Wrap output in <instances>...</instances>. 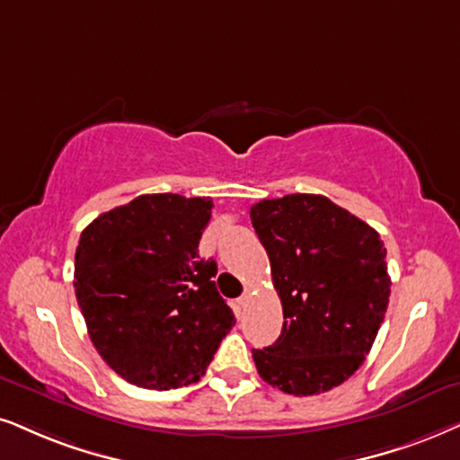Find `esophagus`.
<instances>
[{
	"mask_svg": "<svg viewBox=\"0 0 460 460\" xmlns=\"http://www.w3.org/2000/svg\"><path fill=\"white\" fill-rule=\"evenodd\" d=\"M250 297H252V288H246V290H243L242 297L237 299V304H240L242 307H246L250 304Z\"/></svg>",
	"mask_w": 460,
	"mask_h": 460,
	"instance_id": "esophagus-1",
	"label": "esophagus"
}]
</instances>
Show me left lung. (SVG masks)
<instances>
[{"label": "left lung", "instance_id": "8db88e82", "mask_svg": "<svg viewBox=\"0 0 460 460\" xmlns=\"http://www.w3.org/2000/svg\"><path fill=\"white\" fill-rule=\"evenodd\" d=\"M282 301V333L252 350L259 376L307 397L346 382L374 346L391 295L386 248L367 223L323 195L250 208Z\"/></svg>", "mask_w": 460, "mask_h": 460}]
</instances>
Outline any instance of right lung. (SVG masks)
<instances>
[{
  "label": "right lung",
  "mask_w": 460,
  "mask_h": 460,
  "mask_svg": "<svg viewBox=\"0 0 460 460\" xmlns=\"http://www.w3.org/2000/svg\"><path fill=\"white\" fill-rule=\"evenodd\" d=\"M212 208L210 197L139 195L80 235L75 299L93 346L129 385H193L235 324L212 282L217 261L197 250Z\"/></svg>",
  "instance_id": "add662e5"
}]
</instances>
